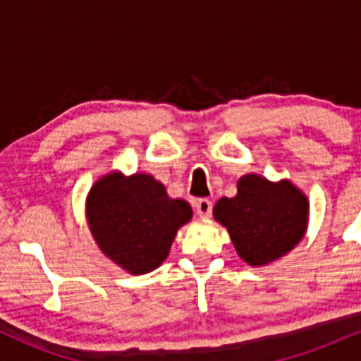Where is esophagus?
<instances>
[{
  "mask_svg": "<svg viewBox=\"0 0 361 361\" xmlns=\"http://www.w3.org/2000/svg\"><path fill=\"white\" fill-rule=\"evenodd\" d=\"M195 209H197L198 217L209 219L210 214H212V202L207 200V198H200V200H197V204H195Z\"/></svg>",
  "mask_w": 361,
  "mask_h": 361,
  "instance_id": "obj_1",
  "label": "esophagus"
}]
</instances>
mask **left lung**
Returning <instances> with one entry per match:
<instances>
[{
    "instance_id": "8db88e82",
    "label": "left lung",
    "mask_w": 361,
    "mask_h": 361,
    "mask_svg": "<svg viewBox=\"0 0 361 361\" xmlns=\"http://www.w3.org/2000/svg\"><path fill=\"white\" fill-rule=\"evenodd\" d=\"M214 219L227 229L239 258L250 267H267L302 241L309 226V198L290 180L270 181L247 173L238 195L222 197Z\"/></svg>"
}]
</instances>
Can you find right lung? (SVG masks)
Segmentation results:
<instances>
[{
	"mask_svg": "<svg viewBox=\"0 0 361 361\" xmlns=\"http://www.w3.org/2000/svg\"><path fill=\"white\" fill-rule=\"evenodd\" d=\"M85 214L103 255L130 275H146L168 258L193 210L183 198L169 197L149 173L110 171L90 188Z\"/></svg>",
	"mask_w": 361,
	"mask_h": 361,
	"instance_id": "obj_1",
	"label": "right lung"
}]
</instances>
